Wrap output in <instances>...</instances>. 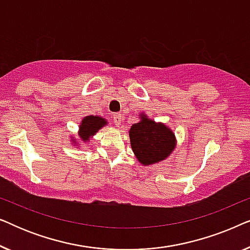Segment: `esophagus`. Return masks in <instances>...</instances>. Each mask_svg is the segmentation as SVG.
Returning a JSON list of instances; mask_svg holds the SVG:
<instances>
[{"mask_svg": "<svg viewBox=\"0 0 250 250\" xmlns=\"http://www.w3.org/2000/svg\"><path fill=\"white\" fill-rule=\"evenodd\" d=\"M112 121H114V124L116 126H119L122 124V121H123V117H122V114H115L112 116Z\"/></svg>", "mask_w": 250, "mask_h": 250, "instance_id": "obj_1", "label": "esophagus"}]
</instances>
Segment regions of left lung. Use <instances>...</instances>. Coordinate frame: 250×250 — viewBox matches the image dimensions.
Instances as JSON below:
<instances>
[{"mask_svg": "<svg viewBox=\"0 0 250 250\" xmlns=\"http://www.w3.org/2000/svg\"><path fill=\"white\" fill-rule=\"evenodd\" d=\"M141 121L129 129L133 152L142 165H153L166 159L175 148L176 140L173 131L141 114Z\"/></svg>", "mask_w": 250, "mask_h": 250, "instance_id": "left-lung-1", "label": "left lung"}]
</instances>
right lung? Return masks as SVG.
<instances>
[{
  "label": "right lung",
  "instance_id": "obj_1",
  "mask_svg": "<svg viewBox=\"0 0 250 250\" xmlns=\"http://www.w3.org/2000/svg\"><path fill=\"white\" fill-rule=\"evenodd\" d=\"M107 121L104 118L100 117V116H86L83 118L81 125L80 131H78V136L83 142L90 141V138H92L99 129L107 125ZM74 145H76V140H73Z\"/></svg>",
  "mask_w": 250,
  "mask_h": 250
}]
</instances>
